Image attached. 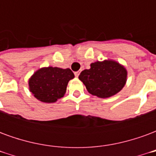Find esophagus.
<instances>
[{"label":"esophagus","instance_id":"34e87169","mask_svg":"<svg viewBox=\"0 0 156 156\" xmlns=\"http://www.w3.org/2000/svg\"><path fill=\"white\" fill-rule=\"evenodd\" d=\"M74 75H75V77H77V78H78V75H79V72H75Z\"/></svg>","mask_w":156,"mask_h":156}]
</instances>
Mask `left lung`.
I'll list each match as a JSON object with an SVG mask.
<instances>
[{
    "label": "left lung",
    "instance_id": "obj_1",
    "mask_svg": "<svg viewBox=\"0 0 156 156\" xmlns=\"http://www.w3.org/2000/svg\"><path fill=\"white\" fill-rule=\"evenodd\" d=\"M90 66V69L82 71L78 76L89 94L108 98L119 93L125 84L126 69L116 62H96Z\"/></svg>",
    "mask_w": 156,
    "mask_h": 156
}]
</instances>
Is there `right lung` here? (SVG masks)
Masks as SVG:
<instances>
[{"mask_svg":"<svg viewBox=\"0 0 156 156\" xmlns=\"http://www.w3.org/2000/svg\"><path fill=\"white\" fill-rule=\"evenodd\" d=\"M74 78L71 69L43 68L32 75L29 88L34 97L44 103H53L63 97L69 80Z\"/></svg>","mask_w":156,"mask_h":156,"instance_id":"1","label":"right lung"}]
</instances>
